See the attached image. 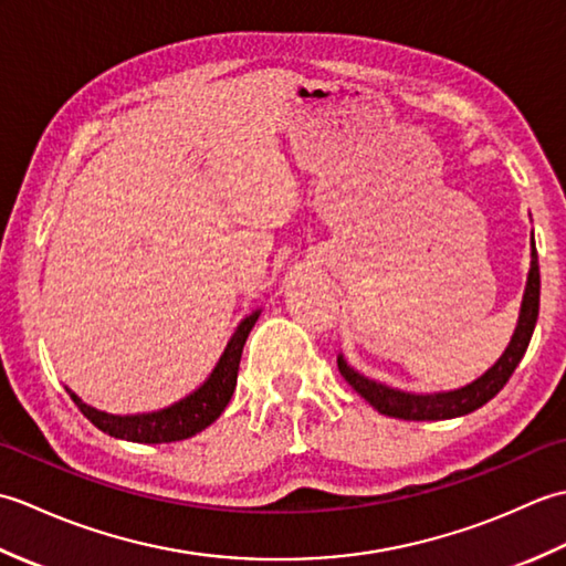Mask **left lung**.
<instances>
[{
  "instance_id": "obj_1",
  "label": "left lung",
  "mask_w": 566,
  "mask_h": 566,
  "mask_svg": "<svg viewBox=\"0 0 566 566\" xmlns=\"http://www.w3.org/2000/svg\"><path fill=\"white\" fill-rule=\"evenodd\" d=\"M537 314H539V264H537V250H535V240H533V268H531V274H527V286H525V296H523V306H521L518 328H515L506 353L501 355L499 363L491 367L484 377H479L476 381L467 384L464 389L423 396V394L396 391V389L384 387V384H377L363 375H357L355 369L347 367L343 357H338V369H340L343 379L350 384V387L359 396H363L369 406H375L377 411L384 416L403 418V420L457 418V416L476 411L479 406H484L486 401L494 399V396L503 387H506V381L511 379L515 367H518V363L527 350V345H531Z\"/></svg>"
}]
</instances>
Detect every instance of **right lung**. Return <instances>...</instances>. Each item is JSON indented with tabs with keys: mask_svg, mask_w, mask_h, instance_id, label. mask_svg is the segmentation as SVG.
<instances>
[{
	"mask_svg": "<svg viewBox=\"0 0 566 566\" xmlns=\"http://www.w3.org/2000/svg\"><path fill=\"white\" fill-rule=\"evenodd\" d=\"M260 316V311L248 316L243 323H240L238 331L233 333L231 343H228L226 353L221 355L219 365L211 371V377L203 381V387H199L195 394H189L187 399L179 403L163 408L158 413H143V416H112L97 411L77 399L75 394H70V399L75 401V406L84 413V418H90L94 426L99 430L109 432L112 438H122L130 442H177V440H187L191 436H197L207 426H211L216 418L223 413V408L228 406L235 389V379H238V365H240V355H243V345L248 340V333L255 326V321Z\"/></svg>",
	"mask_w": 566,
	"mask_h": 566,
	"instance_id": "1",
	"label": "right lung"
}]
</instances>
